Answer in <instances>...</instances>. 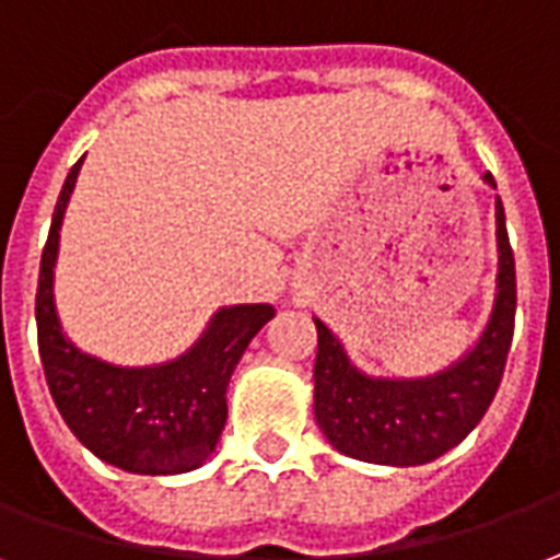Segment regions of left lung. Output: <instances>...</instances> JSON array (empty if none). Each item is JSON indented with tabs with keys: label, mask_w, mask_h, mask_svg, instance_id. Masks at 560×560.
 I'll use <instances>...</instances> for the list:
<instances>
[{
	"label": "left lung",
	"mask_w": 560,
	"mask_h": 560,
	"mask_svg": "<svg viewBox=\"0 0 560 560\" xmlns=\"http://www.w3.org/2000/svg\"><path fill=\"white\" fill-rule=\"evenodd\" d=\"M483 182L495 187L492 173ZM498 275L489 319L468 352L439 373L385 378L352 364L337 334L316 322L319 349L313 366V411L334 447L373 465H423L463 442L495 397L516 316V265L510 250L504 206L495 196Z\"/></svg>",
	"instance_id": "8db88e82"
}]
</instances>
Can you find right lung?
Returning a JSON list of instances; mask_svg holds the SVG:
<instances>
[{"mask_svg":"<svg viewBox=\"0 0 560 560\" xmlns=\"http://www.w3.org/2000/svg\"><path fill=\"white\" fill-rule=\"evenodd\" d=\"M83 161L71 166L40 253L35 322L52 402L97 459L130 475H185L206 463L226 423V387L250 340L275 319L271 304L220 307L199 340L173 361L118 366L77 349L52 295L65 208Z\"/></svg>","mask_w":560,"mask_h":560,"instance_id":"1","label":"right lung"}]
</instances>
